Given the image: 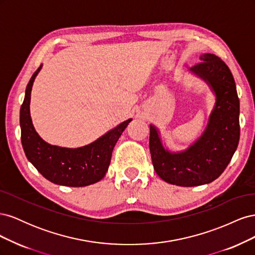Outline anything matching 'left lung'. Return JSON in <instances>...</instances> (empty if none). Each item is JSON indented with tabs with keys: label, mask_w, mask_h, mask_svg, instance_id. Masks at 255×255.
<instances>
[{
	"label": "left lung",
	"mask_w": 255,
	"mask_h": 255,
	"mask_svg": "<svg viewBox=\"0 0 255 255\" xmlns=\"http://www.w3.org/2000/svg\"><path fill=\"white\" fill-rule=\"evenodd\" d=\"M189 69L210 87L215 104L206 127L185 150L171 151L163 143L159 129L150 125V153L154 170L161 180L192 187L208 184L221 175L232 159L239 141V99L229 67L214 54L204 53Z\"/></svg>",
	"instance_id": "obj_1"
}]
</instances>
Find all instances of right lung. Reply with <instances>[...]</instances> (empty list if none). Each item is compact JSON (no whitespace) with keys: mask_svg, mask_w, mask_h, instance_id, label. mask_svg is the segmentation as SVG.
<instances>
[{"mask_svg":"<svg viewBox=\"0 0 255 255\" xmlns=\"http://www.w3.org/2000/svg\"><path fill=\"white\" fill-rule=\"evenodd\" d=\"M42 65L30 78L20 110L21 141L27 159L50 182L70 187H84L101 181L111 164L113 150L132 119L121 122L97 140L80 148L53 145L36 132L29 104L30 92Z\"/></svg>","mask_w":255,"mask_h":255,"instance_id":"add662e5","label":"right lung"}]
</instances>
